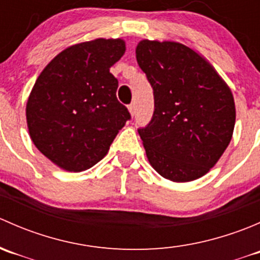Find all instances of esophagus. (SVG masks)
Wrapping results in <instances>:
<instances>
[{
  "instance_id": "obj_1",
  "label": "esophagus",
  "mask_w": 260,
  "mask_h": 260,
  "mask_svg": "<svg viewBox=\"0 0 260 260\" xmlns=\"http://www.w3.org/2000/svg\"><path fill=\"white\" fill-rule=\"evenodd\" d=\"M128 109H129V113H131V115H135L136 114V106H135V103H132V104H129V106H128Z\"/></svg>"
}]
</instances>
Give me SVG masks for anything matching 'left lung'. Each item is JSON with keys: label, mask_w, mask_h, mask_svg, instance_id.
Here are the masks:
<instances>
[{"label": "left lung", "mask_w": 260, "mask_h": 260, "mask_svg": "<svg viewBox=\"0 0 260 260\" xmlns=\"http://www.w3.org/2000/svg\"><path fill=\"white\" fill-rule=\"evenodd\" d=\"M136 57L153 88V115L138 128L149 164L174 182L204 176L232 141V90L204 57L182 44L142 40Z\"/></svg>", "instance_id": "left-lung-1"}]
</instances>
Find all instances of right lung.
<instances>
[{"label":"right lung","mask_w":260,"mask_h":260,"mask_svg":"<svg viewBox=\"0 0 260 260\" xmlns=\"http://www.w3.org/2000/svg\"><path fill=\"white\" fill-rule=\"evenodd\" d=\"M125 51L120 39H95L62 50L41 72L26 104L34 145L60 169L98 164L125 122L118 80L109 69Z\"/></svg>","instance_id":"obj_1"}]
</instances>
